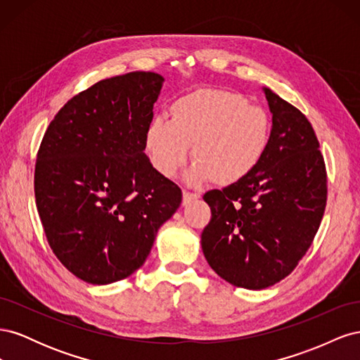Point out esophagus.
Returning <instances> with one entry per match:
<instances>
[{"label":"esophagus","mask_w":360,"mask_h":360,"mask_svg":"<svg viewBox=\"0 0 360 360\" xmlns=\"http://www.w3.org/2000/svg\"><path fill=\"white\" fill-rule=\"evenodd\" d=\"M198 198H200V193H197V192H188V191L183 192V204L184 205L195 201V200H198Z\"/></svg>","instance_id":"esophagus-1"}]
</instances>
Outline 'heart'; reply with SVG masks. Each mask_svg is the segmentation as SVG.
<instances>
[{
  "label": "heart",
  "mask_w": 360,
  "mask_h": 360,
  "mask_svg": "<svg viewBox=\"0 0 360 360\" xmlns=\"http://www.w3.org/2000/svg\"><path fill=\"white\" fill-rule=\"evenodd\" d=\"M267 112L249 105L242 94L198 90L169 106V122L151 120L146 148L163 177H174L189 158L195 160L191 181L212 179L231 184L245 179L263 160L270 144Z\"/></svg>",
  "instance_id": "obj_1"
}]
</instances>
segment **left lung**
Returning <instances> with one entry per match:
<instances>
[{
	"label": "left lung",
	"instance_id": "obj_1",
	"mask_svg": "<svg viewBox=\"0 0 360 360\" xmlns=\"http://www.w3.org/2000/svg\"><path fill=\"white\" fill-rule=\"evenodd\" d=\"M274 127L259 165L242 180L204 193L212 219L204 257L230 284L263 290L296 269L317 234L328 201V172L309 120L264 89Z\"/></svg>",
	"mask_w": 360,
	"mask_h": 360
}]
</instances>
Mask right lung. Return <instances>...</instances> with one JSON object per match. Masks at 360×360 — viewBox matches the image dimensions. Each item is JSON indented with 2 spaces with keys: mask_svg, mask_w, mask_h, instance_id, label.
I'll return each mask as SVG.
<instances>
[{
  "mask_svg": "<svg viewBox=\"0 0 360 360\" xmlns=\"http://www.w3.org/2000/svg\"><path fill=\"white\" fill-rule=\"evenodd\" d=\"M163 78L130 72L73 96L49 123L34 171L37 212L52 252L103 285L146 263L181 189L153 168L146 130Z\"/></svg>",
  "mask_w": 360,
  "mask_h": 360,
  "instance_id": "1",
  "label": "right lung"
}]
</instances>
